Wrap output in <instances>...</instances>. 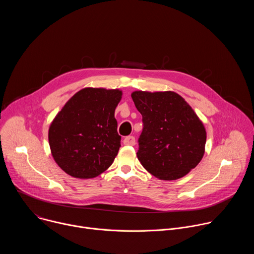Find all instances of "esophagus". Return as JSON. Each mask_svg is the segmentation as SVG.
<instances>
[{
	"label": "esophagus",
	"mask_w": 254,
	"mask_h": 254,
	"mask_svg": "<svg viewBox=\"0 0 254 254\" xmlns=\"http://www.w3.org/2000/svg\"><path fill=\"white\" fill-rule=\"evenodd\" d=\"M124 143L126 146H134L135 144V138L132 135H128L124 139Z\"/></svg>",
	"instance_id": "1"
}]
</instances>
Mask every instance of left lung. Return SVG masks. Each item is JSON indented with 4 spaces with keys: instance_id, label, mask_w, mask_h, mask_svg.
<instances>
[{
    "instance_id": "obj_1",
    "label": "left lung",
    "mask_w": 254,
    "mask_h": 254,
    "mask_svg": "<svg viewBox=\"0 0 254 254\" xmlns=\"http://www.w3.org/2000/svg\"><path fill=\"white\" fill-rule=\"evenodd\" d=\"M131 98L142 117L137 159L161 180L187 175L205 153L206 129L187 101L174 91H133Z\"/></svg>"
}]
</instances>
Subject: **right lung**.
Listing matches in <instances>:
<instances>
[{
    "mask_svg": "<svg viewBox=\"0 0 254 254\" xmlns=\"http://www.w3.org/2000/svg\"><path fill=\"white\" fill-rule=\"evenodd\" d=\"M122 95L120 89L86 87L57 114L48 139L56 164L66 174L91 179L112 166L121 147L115 111Z\"/></svg>",
    "mask_w": 254,
    "mask_h": 254,
    "instance_id": "1",
    "label": "right lung"
}]
</instances>
